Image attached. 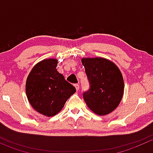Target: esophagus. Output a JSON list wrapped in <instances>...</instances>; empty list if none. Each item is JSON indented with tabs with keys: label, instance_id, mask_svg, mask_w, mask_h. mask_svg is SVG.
I'll return each mask as SVG.
<instances>
[{
	"label": "esophagus",
	"instance_id": "obj_1",
	"mask_svg": "<svg viewBox=\"0 0 153 153\" xmlns=\"http://www.w3.org/2000/svg\"><path fill=\"white\" fill-rule=\"evenodd\" d=\"M75 89H76L77 91L79 90V85H78V84H75Z\"/></svg>",
	"mask_w": 153,
	"mask_h": 153
}]
</instances>
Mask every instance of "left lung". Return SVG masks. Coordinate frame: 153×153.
I'll return each instance as SVG.
<instances>
[{
    "label": "left lung",
    "mask_w": 153,
    "mask_h": 153,
    "mask_svg": "<svg viewBox=\"0 0 153 153\" xmlns=\"http://www.w3.org/2000/svg\"><path fill=\"white\" fill-rule=\"evenodd\" d=\"M81 62L90 85L83 93L86 105L98 115L110 113L120 104L124 94L121 71L106 58H84Z\"/></svg>",
    "instance_id": "obj_1"
}]
</instances>
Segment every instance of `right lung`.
Instances as JSON below:
<instances>
[{
	"label": "right lung",
	"instance_id": "1",
	"mask_svg": "<svg viewBox=\"0 0 153 153\" xmlns=\"http://www.w3.org/2000/svg\"><path fill=\"white\" fill-rule=\"evenodd\" d=\"M58 61L49 58L40 61L29 74L26 92L31 106L48 117L56 115L68 98L75 92V86L67 82L57 71Z\"/></svg>",
	"mask_w": 153,
	"mask_h": 153
}]
</instances>
